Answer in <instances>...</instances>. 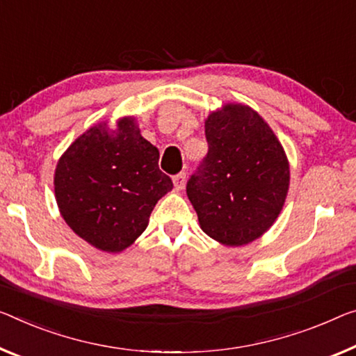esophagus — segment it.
<instances>
[{
    "label": "esophagus",
    "instance_id": "34e87169",
    "mask_svg": "<svg viewBox=\"0 0 356 356\" xmlns=\"http://www.w3.org/2000/svg\"><path fill=\"white\" fill-rule=\"evenodd\" d=\"M184 184H186V173L181 172V173L175 175V177H173V186H175V189L181 191V189L184 188Z\"/></svg>",
    "mask_w": 356,
    "mask_h": 356
}]
</instances>
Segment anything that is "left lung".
Instances as JSON below:
<instances>
[{
    "label": "left lung",
    "instance_id": "left-lung-1",
    "mask_svg": "<svg viewBox=\"0 0 356 356\" xmlns=\"http://www.w3.org/2000/svg\"><path fill=\"white\" fill-rule=\"evenodd\" d=\"M209 154L186 186L200 229L227 247L267 232L285 205L289 162L253 108L226 103L205 119Z\"/></svg>",
    "mask_w": 356,
    "mask_h": 356
}]
</instances>
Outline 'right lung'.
Returning a JSON list of instances; mask_svg holds the SVG:
<instances>
[{
  "label": "right lung",
  "mask_w": 356,
  "mask_h": 356,
  "mask_svg": "<svg viewBox=\"0 0 356 356\" xmlns=\"http://www.w3.org/2000/svg\"><path fill=\"white\" fill-rule=\"evenodd\" d=\"M159 149L141 136L134 116L114 127L98 122L63 152L54 191L65 222L97 250L119 253L143 234L157 200L172 191Z\"/></svg>",
  "instance_id": "1"
}]
</instances>
